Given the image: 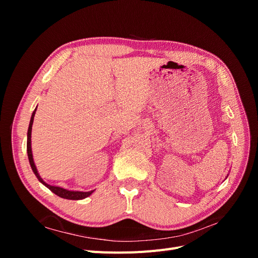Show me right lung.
I'll use <instances>...</instances> for the list:
<instances>
[{
  "mask_svg": "<svg viewBox=\"0 0 258 258\" xmlns=\"http://www.w3.org/2000/svg\"><path fill=\"white\" fill-rule=\"evenodd\" d=\"M35 111L36 108L34 110L32 116H31V120H30V124H29V129H28V141H27V152H28V157H29V161H30V165L31 168H32L34 174L36 175V177L38 178V181L41 183H43L47 188H49L53 194H56L57 196L61 197V198H64V199H70V200H81L84 199L86 197L90 196V195L93 192V190L91 191H72V190H68L64 188H61V187H57V186H51L47 183H45L42 177L38 174L36 167L34 165V161H33V156H32V150H31V132H32V124H33V120H34V115H35Z\"/></svg>",
  "mask_w": 258,
  "mask_h": 258,
  "instance_id": "right-lung-1",
  "label": "right lung"
}]
</instances>
